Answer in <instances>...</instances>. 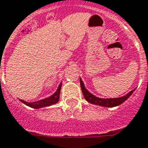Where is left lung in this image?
Here are the masks:
<instances>
[{
	"label": "left lung",
	"mask_w": 148,
	"mask_h": 148,
	"mask_svg": "<svg viewBox=\"0 0 148 148\" xmlns=\"http://www.w3.org/2000/svg\"><path fill=\"white\" fill-rule=\"evenodd\" d=\"M79 81H80V87H81L83 95H84L85 99L87 100V102L92 103V104H95V105L102 106H105V107H114V106L121 105V103H123L125 100H127L129 97L131 96V95L133 93V91L135 90L134 89V90L130 91L129 93L127 94L125 96L117 98V99H99L98 97H95V95H93L92 94H90L85 88L84 84L81 80V79H79Z\"/></svg>",
	"instance_id": "left-lung-1"
}]
</instances>
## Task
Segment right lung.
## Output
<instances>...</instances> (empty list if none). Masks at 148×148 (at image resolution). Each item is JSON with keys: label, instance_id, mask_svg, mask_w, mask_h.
I'll list each match as a JSON object with an SVG mask.
<instances>
[{"label": "right lung", "instance_id": "right-lung-1", "mask_svg": "<svg viewBox=\"0 0 148 148\" xmlns=\"http://www.w3.org/2000/svg\"><path fill=\"white\" fill-rule=\"evenodd\" d=\"M62 84H60L59 87H58V90H56L53 95H52L50 97H48L45 99H42V100H39L38 102H27L23 100H20L21 102L25 104V105L28 106L30 107H32L34 109H39L42 108V107H45V106H51L53 104H55L59 101V99H60V92H61V88Z\"/></svg>", "mask_w": 148, "mask_h": 148}]
</instances>
